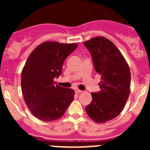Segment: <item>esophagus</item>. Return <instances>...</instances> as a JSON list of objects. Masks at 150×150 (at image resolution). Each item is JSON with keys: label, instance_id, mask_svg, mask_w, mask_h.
<instances>
[{"label": "esophagus", "instance_id": "1", "mask_svg": "<svg viewBox=\"0 0 150 150\" xmlns=\"http://www.w3.org/2000/svg\"><path fill=\"white\" fill-rule=\"evenodd\" d=\"M75 91L76 93H81V92H82V91L79 90V89H75Z\"/></svg>", "mask_w": 150, "mask_h": 150}]
</instances>
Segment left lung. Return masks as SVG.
<instances>
[{"label":"left lung","mask_w":150,"mask_h":150,"mask_svg":"<svg viewBox=\"0 0 150 150\" xmlns=\"http://www.w3.org/2000/svg\"><path fill=\"white\" fill-rule=\"evenodd\" d=\"M83 44L91 55L95 70L101 75L100 91L91 93L92 101L86 111L93 121L104 123L123 110L130 93L131 72L118 48L107 38H93Z\"/></svg>","instance_id":"8db88e82"}]
</instances>
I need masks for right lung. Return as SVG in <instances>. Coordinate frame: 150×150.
<instances>
[{
  "label": "right lung",
  "mask_w": 150,
  "mask_h": 150,
  "mask_svg": "<svg viewBox=\"0 0 150 150\" xmlns=\"http://www.w3.org/2000/svg\"><path fill=\"white\" fill-rule=\"evenodd\" d=\"M78 46L46 41L29 56L22 69L21 86L28 109L39 120H58L73 100L74 91L55 85L54 79L59 77L64 61Z\"/></svg>",
  "instance_id": "add662e5"
}]
</instances>
